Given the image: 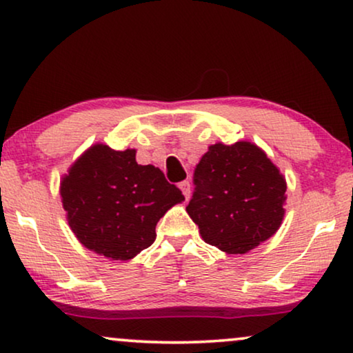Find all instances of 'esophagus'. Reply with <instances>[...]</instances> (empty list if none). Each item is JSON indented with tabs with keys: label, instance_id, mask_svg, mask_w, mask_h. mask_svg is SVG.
<instances>
[{
	"label": "esophagus",
	"instance_id": "1",
	"mask_svg": "<svg viewBox=\"0 0 353 353\" xmlns=\"http://www.w3.org/2000/svg\"><path fill=\"white\" fill-rule=\"evenodd\" d=\"M180 190L183 191V194H185L186 199L190 198V194H191V185H190V181H181V183H180Z\"/></svg>",
	"mask_w": 353,
	"mask_h": 353
}]
</instances>
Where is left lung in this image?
<instances>
[{
	"label": "left lung",
	"mask_w": 353,
	"mask_h": 353,
	"mask_svg": "<svg viewBox=\"0 0 353 353\" xmlns=\"http://www.w3.org/2000/svg\"><path fill=\"white\" fill-rule=\"evenodd\" d=\"M193 183L186 212L205 243L245 254L281 227L287 183L258 145H210L194 168Z\"/></svg>",
	"instance_id": "left-lung-1"
}]
</instances>
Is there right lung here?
I'll list each match as a JSON object with an SVG mask.
<instances>
[{"mask_svg": "<svg viewBox=\"0 0 353 353\" xmlns=\"http://www.w3.org/2000/svg\"><path fill=\"white\" fill-rule=\"evenodd\" d=\"M59 193L77 240L115 261L149 248L160 217L185 201L160 168L136 162L134 149L113 150L105 144L92 145L72 163Z\"/></svg>", "mask_w": 353, "mask_h": 353, "instance_id": "1", "label": "right lung"}]
</instances>
